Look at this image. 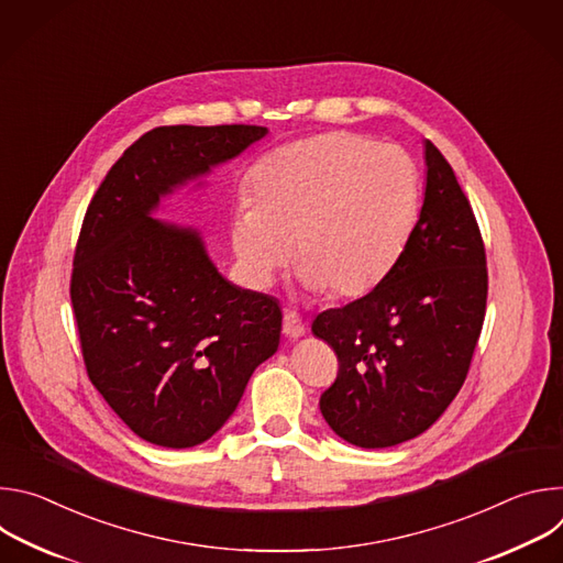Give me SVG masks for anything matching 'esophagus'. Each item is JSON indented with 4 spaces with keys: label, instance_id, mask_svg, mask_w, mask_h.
<instances>
[{
    "label": "esophagus",
    "instance_id": "obj_1",
    "mask_svg": "<svg viewBox=\"0 0 563 563\" xmlns=\"http://www.w3.org/2000/svg\"><path fill=\"white\" fill-rule=\"evenodd\" d=\"M305 332H307L305 320H302L296 311L287 309L285 316H283V334H285L287 339H300Z\"/></svg>",
    "mask_w": 563,
    "mask_h": 563
}]
</instances>
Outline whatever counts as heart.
Listing matches in <instances>:
<instances>
[{"label": "heart", "instance_id": "b5f03b06", "mask_svg": "<svg viewBox=\"0 0 563 563\" xmlns=\"http://www.w3.org/2000/svg\"><path fill=\"white\" fill-rule=\"evenodd\" d=\"M247 196L250 205L231 218V247L254 287H269L296 245L305 287L358 298L408 245L419 174L404 148L328 131L265 155L250 174Z\"/></svg>", "mask_w": 563, "mask_h": 563}]
</instances>
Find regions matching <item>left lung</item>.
<instances>
[{
    "label": "left lung",
    "mask_w": 563,
    "mask_h": 563,
    "mask_svg": "<svg viewBox=\"0 0 563 563\" xmlns=\"http://www.w3.org/2000/svg\"><path fill=\"white\" fill-rule=\"evenodd\" d=\"M426 167L419 220L389 274L311 323L339 356L320 412L341 439L367 450L410 441L448 410L484 328L488 269L476 218L430 140Z\"/></svg>",
    "instance_id": "8db88e82"
}]
</instances>
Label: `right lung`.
<instances>
[{"mask_svg":"<svg viewBox=\"0 0 563 563\" xmlns=\"http://www.w3.org/2000/svg\"><path fill=\"white\" fill-rule=\"evenodd\" d=\"M265 135L252 124L157 126L124 151L87 209L70 276L85 365L153 445L211 439L278 350V300L229 283L196 229L153 218L165 196Z\"/></svg>","mask_w":563,"mask_h":563,"instance_id":"add662e5","label":"right lung"}]
</instances>
